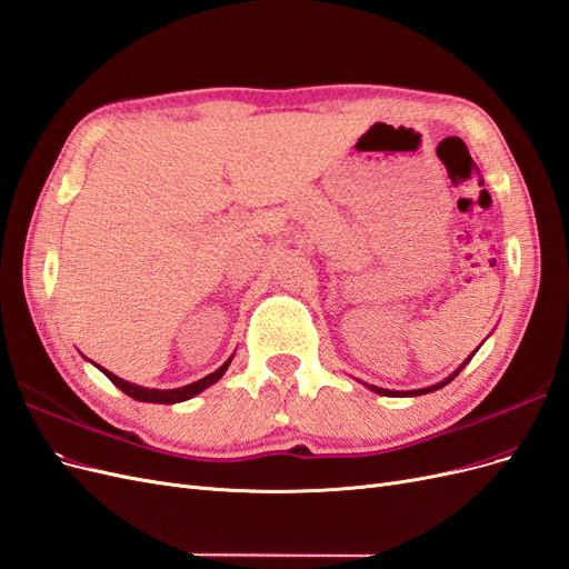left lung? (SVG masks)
<instances>
[{
	"mask_svg": "<svg viewBox=\"0 0 569 569\" xmlns=\"http://www.w3.org/2000/svg\"><path fill=\"white\" fill-rule=\"evenodd\" d=\"M468 363V361H466ZM463 363V366H466ZM463 366H461V369H463ZM461 369H458V371H461ZM458 371L453 373V376H458ZM451 376V378H453ZM451 378H447L445 382H437V385H432V388H423V390H413V392H390V390H382V388H373V385H371V390L373 392H378V395H385V397H399V395H405V397H416V395H426V392H432V390H439V388H445V385L447 382H451Z\"/></svg>",
	"mask_w": 569,
	"mask_h": 569,
	"instance_id": "obj_1",
	"label": "left lung"
}]
</instances>
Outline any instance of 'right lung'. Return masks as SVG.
I'll list each match as a JSON object with an SVG mask.
<instances>
[{
  "mask_svg": "<svg viewBox=\"0 0 569 569\" xmlns=\"http://www.w3.org/2000/svg\"><path fill=\"white\" fill-rule=\"evenodd\" d=\"M229 361H231V359H229ZM229 361L219 366V369H217L214 373H210V376H206V378H200V380H196V382H191V385H184V388H177V390H149V388H139V385L127 382V380L113 376L111 371L101 369V366H99V369L108 376V380H111V382L116 385V388H120L124 395H130L132 399H139V401H156V405H174V401L191 399L193 395H198V392H203L206 388H210L212 382H217L219 378L224 376Z\"/></svg>",
  "mask_w": 569,
  "mask_h": 569,
  "instance_id": "1",
  "label": "right lung"
}]
</instances>
